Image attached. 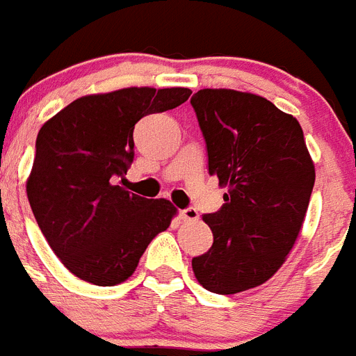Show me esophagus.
<instances>
[{
	"mask_svg": "<svg viewBox=\"0 0 356 356\" xmlns=\"http://www.w3.org/2000/svg\"><path fill=\"white\" fill-rule=\"evenodd\" d=\"M180 218L184 220V222H196V220L200 218V214H198V211L193 209V207H189V209L180 211Z\"/></svg>",
	"mask_w": 356,
	"mask_h": 356,
	"instance_id": "obj_1",
	"label": "esophagus"
}]
</instances>
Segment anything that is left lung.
I'll list each match as a JSON object with an SVG mask.
<instances>
[{
  "label": "left lung",
  "instance_id": "left-lung-1",
  "mask_svg": "<svg viewBox=\"0 0 356 356\" xmlns=\"http://www.w3.org/2000/svg\"><path fill=\"white\" fill-rule=\"evenodd\" d=\"M209 156V175L227 187L218 213L202 218L213 248L193 258L196 280L218 295L266 284L302 231L315 163L298 120L269 99L233 89L191 98Z\"/></svg>",
  "mask_w": 356,
  "mask_h": 356
}]
</instances>
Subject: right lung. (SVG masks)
Here are the masks:
<instances>
[{"mask_svg":"<svg viewBox=\"0 0 356 356\" xmlns=\"http://www.w3.org/2000/svg\"><path fill=\"white\" fill-rule=\"evenodd\" d=\"M185 87H127L87 94L38 132L26 196L41 233L74 277L116 286L136 271L147 245L176 207L123 187L134 158L132 131L147 114L187 102Z\"/></svg>","mask_w":356,"mask_h":356,"instance_id":"1","label":"right lung"}]
</instances>
